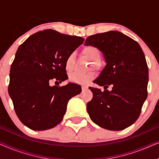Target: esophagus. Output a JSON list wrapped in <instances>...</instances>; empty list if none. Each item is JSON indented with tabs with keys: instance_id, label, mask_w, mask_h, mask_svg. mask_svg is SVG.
<instances>
[{
	"instance_id": "esophagus-1",
	"label": "esophagus",
	"mask_w": 159,
	"mask_h": 159,
	"mask_svg": "<svg viewBox=\"0 0 159 159\" xmlns=\"http://www.w3.org/2000/svg\"><path fill=\"white\" fill-rule=\"evenodd\" d=\"M82 90H87V89H88V87L85 86V85H82Z\"/></svg>"
}]
</instances>
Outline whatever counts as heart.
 Returning <instances> with one entry per match:
<instances>
[{"label": "heart", "instance_id": "obj_1", "mask_svg": "<svg viewBox=\"0 0 159 159\" xmlns=\"http://www.w3.org/2000/svg\"><path fill=\"white\" fill-rule=\"evenodd\" d=\"M82 53L86 57H88L90 61H92L94 65L97 64L101 57V52L97 47L94 45H87L82 50ZM74 61H75V53H71L67 56L65 61V69L67 71H71L74 66ZM95 77V74L93 72H89L88 74H79L77 72H73L69 75V80L75 83L84 84L90 81Z\"/></svg>", "mask_w": 159, "mask_h": 159}]
</instances>
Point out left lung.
Here are the masks:
<instances>
[{"label":"left lung","mask_w":159,"mask_h":159,"mask_svg":"<svg viewBox=\"0 0 159 159\" xmlns=\"http://www.w3.org/2000/svg\"><path fill=\"white\" fill-rule=\"evenodd\" d=\"M85 45L103 53L106 66L90 87L93 99L87 104L91 120L104 129L119 131L131 126L140 116L147 98L148 68L142 48L136 41L118 31L89 36ZM108 85L112 90H107Z\"/></svg>","instance_id":"1"}]
</instances>
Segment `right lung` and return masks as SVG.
<instances>
[{"label": "right lung", "mask_w": 159, "mask_h": 159, "mask_svg": "<svg viewBox=\"0 0 159 159\" xmlns=\"http://www.w3.org/2000/svg\"><path fill=\"white\" fill-rule=\"evenodd\" d=\"M82 37L45 30L29 37L17 50L10 70L8 93L15 112L30 129H51L62 121L67 103L82 91L79 84L51 86L68 79L65 61L83 43Z\"/></svg>", "instance_id": "right-lung-1"}]
</instances>
